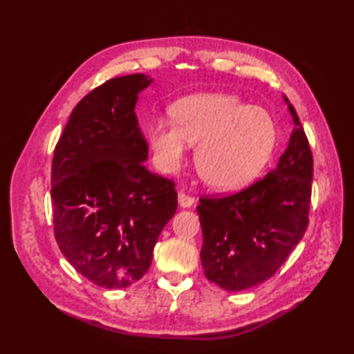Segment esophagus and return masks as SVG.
<instances>
[{"label": "esophagus", "mask_w": 354, "mask_h": 354, "mask_svg": "<svg viewBox=\"0 0 354 354\" xmlns=\"http://www.w3.org/2000/svg\"><path fill=\"white\" fill-rule=\"evenodd\" d=\"M178 204L183 208H190L194 204V198L189 196V194H185L184 192H179L178 193Z\"/></svg>", "instance_id": "1"}]
</instances>
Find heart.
I'll return each instance as SVG.
<instances>
[{
	"label": "heart",
	"instance_id": "1",
	"mask_svg": "<svg viewBox=\"0 0 354 354\" xmlns=\"http://www.w3.org/2000/svg\"><path fill=\"white\" fill-rule=\"evenodd\" d=\"M165 120L149 126L156 162L165 171L183 162L187 145H198L194 164L214 189L236 190L259 175L272 153L275 126L265 109L228 94H198L179 100Z\"/></svg>",
	"mask_w": 354,
	"mask_h": 354
}]
</instances>
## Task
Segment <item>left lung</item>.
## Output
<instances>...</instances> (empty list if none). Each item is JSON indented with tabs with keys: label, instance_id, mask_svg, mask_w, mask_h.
Listing matches in <instances>:
<instances>
[{
	"label": "left lung",
	"instance_id": "8db88e82",
	"mask_svg": "<svg viewBox=\"0 0 354 354\" xmlns=\"http://www.w3.org/2000/svg\"><path fill=\"white\" fill-rule=\"evenodd\" d=\"M284 102L295 127L277 167L242 192L201 198L196 207L205 277L225 290L272 277L309 225L313 156L295 108L286 95Z\"/></svg>",
	"mask_w": 354,
	"mask_h": 354
}]
</instances>
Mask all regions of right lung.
I'll use <instances>...</instances> for the list:
<instances>
[{
    "mask_svg": "<svg viewBox=\"0 0 354 354\" xmlns=\"http://www.w3.org/2000/svg\"><path fill=\"white\" fill-rule=\"evenodd\" d=\"M145 74L109 79L73 109L55 147V237L89 281L127 288L147 272L162 228L178 208L175 183L150 173L135 103Z\"/></svg>",
    "mask_w": 354,
    "mask_h": 354,
    "instance_id": "add662e5",
    "label": "right lung"
}]
</instances>
